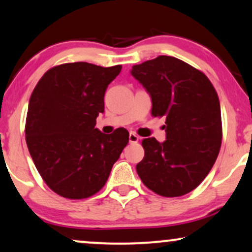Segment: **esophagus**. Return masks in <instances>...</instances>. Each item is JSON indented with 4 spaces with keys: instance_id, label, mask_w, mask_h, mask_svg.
<instances>
[{
    "instance_id": "1",
    "label": "esophagus",
    "mask_w": 252,
    "mask_h": 252,
    "mask_svg": "<svg viewBox=\"0 0 252 252\" xmlns=\"http://www.w3.org/2000/svg\"><path fill=\"white\" fill-rule=\"evenodd\" d=\"M138 142V136L135 133L129 134V143H137Z\"/></svg>"
}]
</instances>
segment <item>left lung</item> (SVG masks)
I'll use <instances>...</instances> for the list:
<instances>
[{"label":"left lung","instance_id":"8db88e82","mask_svg":"<svg viewBox=\"0 0 252 252\" xmlns=\"http://www.w3.org/2000/svg\"><path fill=\"white\" fill-rule=\"evenodd\" d=\"M150 94L153 117H166V141L144 138L141 181L162 196H181L209 174L221 144L220 104L207 76L177 58L159 56L130 70Z\"/></svg>","mask_w":252,"mask_h":252}]
</instances>
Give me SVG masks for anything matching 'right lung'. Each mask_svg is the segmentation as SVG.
<instances>
[{"mask_svg":"<svg viewBox=\"0 0 252 252\" xmlns=\"http://www.w3.org/2000/svg\"><path fill=\"white\" fill-rule=\"evenodd\" d=\"M122 65L63 63L47 70L32 91L26 142L39 175L53 192L85 199L104 187L129 140L127 129L95 128L104 112V93Z\"/></svg>","mask_w":252,"mask_h":252,"instance_id":"add662e5","label":"right lung"}]
</instances>
